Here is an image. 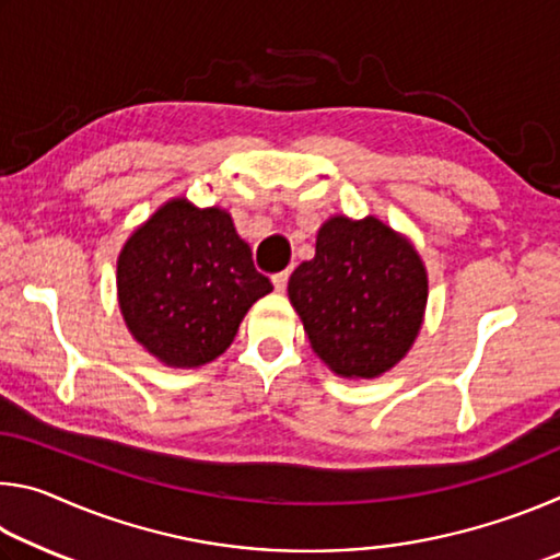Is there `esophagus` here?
<instances>
[{"label": "esophagus", "instance_id": "obj_1", "mask_svg": "<svg viewBox=\"0 0 560 560\" xmlns=\"http://www.w3.org/2000/svg\"><path fill=\"white\" fill-rule=\"evenodd\" d=\"M271 283H273V289H277V291H283V289H287V283H289V271H279V273H273V277H271Z\"/></svg>", "mask_w": 560, "mask_h": 560}]
</instances>
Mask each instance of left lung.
Returning a JSON list of instances; mask_svg holds the SVG:
<instances>
[{"label":"left lung","mask_w":560,"mask_h":560,"mask_svg":"<svg viewBox=\"0 0 560 560\" xmlns=\"http://www.w3.org/2000/svg\"><path fill=\"white\" fill-rule=\"evenodd\" d=\"M289 301L314 353L340 377L373 381L412 348L428 306V269L415 244L377 217L334 214L314 259L289 279Z\"/></svg>","instance_id":"8db88e82"}]
</instances>
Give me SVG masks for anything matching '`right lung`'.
<instances>
[{"label": "right lung", "mask_w": 560, "mask_h": 560, "mask_svg": "<svg viewBox=\"0 0 560 560\" xmlns=\"http://www.w3.org/2000/svg\"><path fill=\"white\" fill-rule=\"evenodd\" d=\"M118 306L130 336L167 368L220 358L254 303L273 291L222 207L173 197L118 254Z\"/></svg>", "instance_id": "1"}]
</instances>
